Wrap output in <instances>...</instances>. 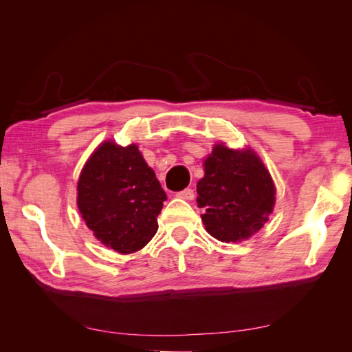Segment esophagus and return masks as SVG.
Wrapping results in <instances>:
<instances>
[{
    "label": "esophagus",
    "instance_id": "esophagus-1",
    "mask_svg": "<svg viewBox=\"0 0 352 352\" xmlns=\"http://www.w3.org/2000/svg\"><path fill=\"white\" fill-rule=\"evenodd\" d=\"M176 197L177 198H182V199H186V201H192L195 198V192H194V189L186 188L184 190H180V192H177Z\"/></svg>",
    "mask_w": 352,
    "mask_h": 352
}]
</instances>
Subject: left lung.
<instances>
[{
	"label": "left lung",
	"mask_w": 352,
	"mask_h": 352,
	"mask_svg": "<svg viewBox=\"0 0 352 352\" xmlns=\"http://www.w3.org/2000/svg\"><path fill=\"white\" fill-rule=\"evenodd\" d=\"M198 207L212 238L238 242L258 232L274 207L276 188L269 170L251 148L230 150L217 144L204 162L198 180Z\"/></svg>",
	"instance_id": "left-lung-1"
}]
</instances>
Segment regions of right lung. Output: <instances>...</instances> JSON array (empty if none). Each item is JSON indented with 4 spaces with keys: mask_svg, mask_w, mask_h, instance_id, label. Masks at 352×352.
I'll use <instances>...</instances> for the list:
<instances>
[{
    "mask_svg": "<svg viewBox=\"0 0 352 352\" xmlns=\"http://www.w3.org/2000/svg\"><path fill=\"white\" fill-rule=\"evenodd\" d=\"M166 192L135 144L102 142L83 166L78 207L94 236L120 254L140 251L157 233Z\"/></svg>",
    "mask_w": 352,
    "mask_h": 352,
    "instance_id": "obj_1",
    "label": "right lung"
}]
</instances>
